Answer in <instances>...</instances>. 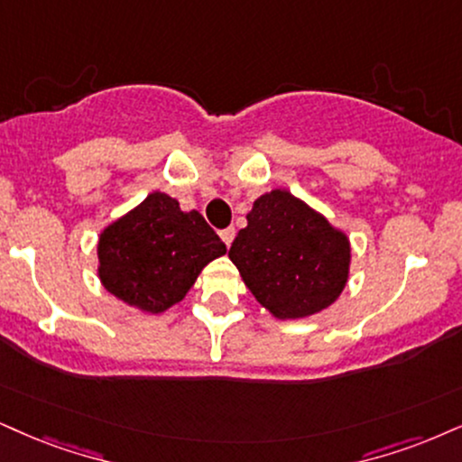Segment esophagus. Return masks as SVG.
<instances>
[{
    "instance_id": "34e87169",
    "label": "esophagus",
    "mask_w": 462,
    "mask_h": 462,
    "mask_svg": "<svg viewBox=\"0 0 462 462\" xmlns=\"http://www.w3.org/2000/svg\"><path fill=\"white\" fill-rule=\"evenodd\" d=\"M220 237L226 246H231L233 240H236V229H233V226H226V229L220 231Z\"/></svg>"
}]
</instances>
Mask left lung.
Instances as JSON below:
<instances>
[{
  "mask_svg": "<svg viewBox=\"0 0 462 462\" xmlns=\"http://www.w3.org/2000/svg\"><path fill=\"white\" fill-rule=\"evenodd\" d=\"M229 259L272 317L306 319L332 306L349 281L351 242L284 188L254 199Z\"/></svg>",
  "mask_w": 462,
  "mask_h": 462,
  "instance_id": "1",
  "label": "left lung"
}]
</instances>
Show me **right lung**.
Listing matches in <instances>:
<instances>
[{"instance_id": "obj_1", "label": "right lung", "mask_w": 462, "mask_h": 462, "mask_svg": "<svg viewBox=\"0 0 462 462\" xmlns=\"http://www.w3.org/2000/svg\"><path fill=\"white\" fill-rule=\"evenodd\" d=\"M98 278L124 304L161 315L186 298L209 261L226 246L197 209L153 190L98 236Z\"/></svg>"}]
</instances>
